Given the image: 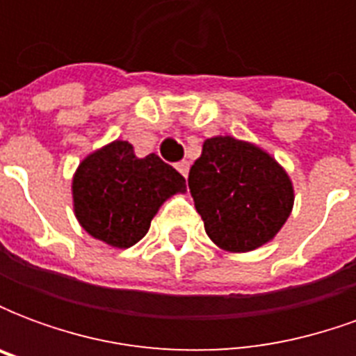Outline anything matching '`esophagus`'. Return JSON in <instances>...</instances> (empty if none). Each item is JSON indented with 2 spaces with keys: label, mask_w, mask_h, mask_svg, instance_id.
Returning <instances> with one entry per match:
<instances>
[{
  "label": "esophagus",
  "mask_w": 356,
  "mask_h": 356,
  "mask_svg": "<svg viewBox=\"0 0 356 356\" xmlns=\"http://www.w3.org/2000/svg\"><path fill=\"white\" fill-rule=\"evenodd\" d=\"M175 168H177V171L183 175V177H186V175H188V170H191V163L186 162V160H181Z\"/></svg>",
  "instance_id": "obj_1"
}]
</instances>
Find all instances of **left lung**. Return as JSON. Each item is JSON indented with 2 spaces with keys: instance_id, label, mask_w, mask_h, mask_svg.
Instances as JSON below:
<instances>
[{
  "instance_id": "obj_1",
  "label": "left lung",
  "mask_w": 356,
  "mask_h": 356,
  "mask_svg": "<svg viewBox=\"0 0 356 356\" xmlns=\"http://www.w3.org/2000/svg\"><path fill=\"white\" fill-rule=\"evenodd\" d=\"M188 188L213 244L232 254L267 244L293 208V186L263 148L234 137L204 140Z\"/></svg>"
}]
</instances>
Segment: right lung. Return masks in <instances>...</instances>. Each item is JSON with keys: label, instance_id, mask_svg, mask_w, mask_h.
<instances>
[{"label": "right lung", "instance_id": "add662e5", "mask_svg": "<svg viewBox=\"0 0 356 356\" xmlns=\"http://www.w3.org/2000/svg\"><path fill=\"white\" fill-rule=\"evenodd\" d=\"M185 191V177L160 156L137 158L127 140H114L78 165L74 213L93 238L131 248L147 234L163 202Z\"/></svg>", "mask_w": 356, "mask_h": 356}]
</instances>
